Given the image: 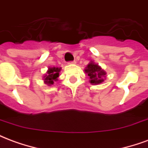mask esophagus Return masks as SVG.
<instances>
[{
	"label": "esophagus",
	"mask_w": 148,
	"mask_h": 148,
	"mask_svg": "<svg viewBox=\"0 0 148 148\" xmlns=\"http://www.w3.org/2000/svg\"><path fill=\"white\" fill-rule=\"evenodd\" d=\"M68 64H70V65H74V64H76V62H75V61L69 62H68Z\"/></svg>",
	"instance_id": "esophagus-1"
}]
</instances>
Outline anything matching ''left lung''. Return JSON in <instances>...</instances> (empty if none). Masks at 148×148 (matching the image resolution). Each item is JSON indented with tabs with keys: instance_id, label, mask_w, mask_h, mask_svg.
<instances>
[{
	"instance_id": "1",
	"label": "left lung",
	"mask_w": 148,
	"mask_h": 148,
	"mask_svg": "<svg viewBox=\"0 0 148 148\" xmlns=\"http://www.w3.org/2000/svg\"><path fill=\"white\" fill-rule=\"evenodd\" d=\"M84 71L90 77V82L92 85H99L106 79V72L93 61L90 62Z\"/></svg>"
}]
</instances>
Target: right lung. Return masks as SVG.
I'll use <instances>...</instances> for the list:
<instances>
[{"label":"right lung","mask_w":148,"mask_h":148,"mask_svg":"<svg viewBox=\"0 0 148 148\" xmlns=\"http://www.w3.org/2000/svg\"><path fill=\"white\" fill-rule=\"evenodd\" d=\"M61 71V67H48L47 73L42 77L44 83L47 86H51L55 82L58 81V77L59 76V72Z\"/></svg>","instance_id":"obj_1"}]
</instances>
